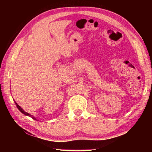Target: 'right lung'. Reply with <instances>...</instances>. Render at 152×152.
<instances>
[{"label": "right lung", "mask_w": 152, "mask_h": 152, "mask_svg": "<svg viewBox=\"0 0 152 152\" xmlns=\"http://www.w3.org/2000/svg\"><path fill=\"white\" fill-rule=\"evenodd\" d=\"M15 104H16V106H17V109H19L20 112H21L23 114H24L25 115H26V116H29V117H31L33 119H35V120H37L35 119V118L34 117V116H33L32 115H31V114H29V113H27V112H25V110L22 109L21 107H20L19 104H18L15 101Z\"/></svg>", "instance_id": "add662e5"}]
</instances>
